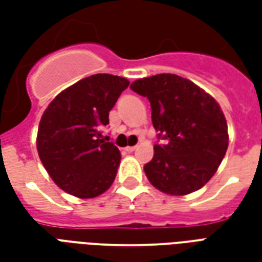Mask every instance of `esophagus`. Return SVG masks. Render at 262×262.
<instances>
[{"instance_id":"34e87169","label":"esophagus","mask_w":262,"mask_h":262,"mask_svg":"<svg viewBox=\"0 0 262 262\" xmlns=\"http://www.w3.org/2000/svg\"><path fill=\"white\" fill-rule=\"evenodd\" d=\"M136 146H127V147H125V150L127 151V153H132V151H135L136 150Z\"/></svg>"}]
</instances>
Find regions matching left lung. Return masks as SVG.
I'll list each match as a JSON object with an SVG mask.
<instances>
[{
  "instance_id": "obj_1",
  "label": "left lung",
  "mask_w": 262,
  "mask_h": 262,
  "mask_svg": "<svg viewBox=\"0 0 262 262\" xmlns=\"http://www.w3.org/2000/svg\"><path fill=\"white\" fill-rule=\"evenodd\" d=\"M151 105V122L167 143L154 144L144 172L154 188L174 196L192 193L214 176L229 146L225 114L212 95L176 74L132 82Z\"/></svg>"
}]
</instances>
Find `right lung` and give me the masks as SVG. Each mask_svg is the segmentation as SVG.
I'll list each match as a JSON object with an SVG mask.
<instances>
[{
	"label": "right lung",
	"mask_w": 262,
	"mask_h": 262,
	"mask_svg": "<svg viewBox=\"0 0 262 262\" xmlns=\"http://www.w3.org/2000/svg\"><path fill=\"white\" fill-rule=\"evenodd\" d=\"M129 80L94 74L66 88L49 103L39 123V159L54 184L80 198H97L114 184L119 148L102 136L109 111L129 86Z\"/></svg>",
	"instance_id": "1"
}]
</instances>
